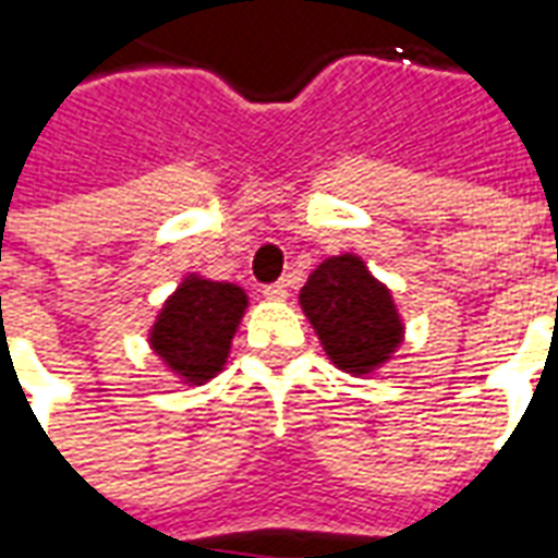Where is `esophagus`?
I'll return each instance as SVG.
<instances>
[{"label":"esophagus","instance_id":"34e87169","mask_svg":"<svg viewBox=\"0 0 558 558\" xmlns=\"http://www.w3.org/2000/svg\"><path fill=\"white\" fill-rule=\"evenodd\" d=\"M263 295H266L268 302H287V295H290V292H287V283H271V287L263 290Z\"/></svg>","mask_w":558,"mask_h":558}]
</instances>
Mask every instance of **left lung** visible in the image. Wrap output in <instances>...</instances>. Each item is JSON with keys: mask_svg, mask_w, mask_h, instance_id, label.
<instances>
[{"mask_svg": "<svg viewBox=\"0 0 558 558\" xmlns=\"http://www.w3.org/2000/svg\"><path fill=\"white\" fill-rule=\"evenodd\" d=\"M307 323L343 374H376L403 343L395 295L371 275L362 256H328L311 271L299 292Z\"/></svg>", "mask_w": 558, "mask_h": 558, "instance_id": "8db88e82", "label": "left lung"}]
</instances>
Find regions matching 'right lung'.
I'll return each instance as SVG.
<instances>
[{
	"label": "right lung",
	"mask_w": 558,
	"mask_h": 558,
	"mask_svg": "<svg viewBox=\"0 0 558 558\" xmlns=\"http://www.w3.org/2000/svg\"><path fill=\"white\" fill-rule=\"evenodd\" d=\"M244 311L239 283L187 275L148 328V347L184 386H203L223 371Z\"/></svg>",
	"instance_id": "right-lung-1"
}]
</instances>
